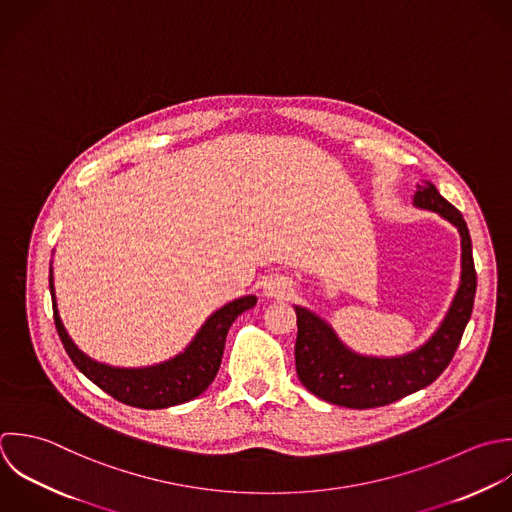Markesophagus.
<instances>
[{
    "instance_id": "1",
    "label": "esophagus",
    "mask_w": 512,
    "mask_h": 512,
    "mask_svg": "<svg viewBox=\"0 0 512 512\" xmlns=\"http://www.w3.org/2000/svg\"><path fill=\"white\" fill-rule=\"evenodd\" d=\"M293 291L291 287V281L287 277H281V275H271L265 279L263 283V293L267 297H275V299H285L289 297Z\"/></svg>"
}]
</instances>
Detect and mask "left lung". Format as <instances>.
I'll return each mask as SVG.
<instances>
[{"label":"left lung","instance_id":"1","mask_svg":"<svg viewBox=\"0 0 512 512\" xmlns=\"http://www.w3.org/2000/svg\"><path fill=\"white\" fill-rule=\"evenodd\" d=\"M417 209H427L457 227L461 235V281L459 289L435 329L417 349L395 357H373L353 351L321 315L295 305L297 375L307 391L319 399L349 407L373 409L395 403L429 387L451 363L465 327L473 313L477 273L467 223L431 181L417 185L413 197Z\"/></svg>","mask_w":512,"mask_h":512}]
</instances>
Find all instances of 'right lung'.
I'll list each match as a JSON object with an SVG mask.
<instances>
[{"label": "right lung", "instance_id": "add662e5", "mask_svg": "<svg viewBox=\"0 0 512 512\" xmlns=\"http://www.w3.org/2000/svg\"><path fill=\"white\" fill-rule=\"evenodd\" d=\"M49 291L55 327L73 365L107 395L137 409H167L199 397L217 377L229 327L241 313L257 305L255 295L223 305L205 319L189 345L167 361L147 367H113L91 359L69 337L57 309L53 267H49Z\"/></svg>", "mask_w": 512, "mask_h": 512}]
</instances>
